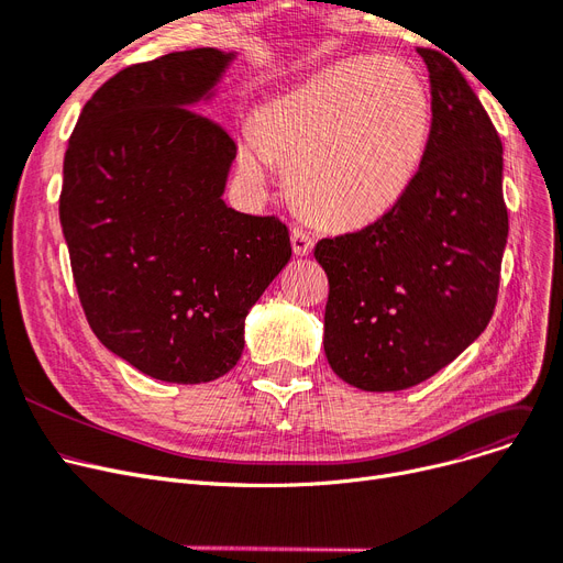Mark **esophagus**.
Masks as SVG:
<instances>
[{
    "label": "esophagus",
    "mask_w": 563,
    "mask_h": 563,
    "mask_svg": "<svg viewBox=\"0 0 563 563\" xmlns=\"http://www.w3.org/2000/svg\"><path fill=\"white\" fill-rule=\"evenodd\" d=\"M312 246H314V241L306 230H301V228L291 230V251H295V255L303 257L312 251Z\"/></svg>",
    "instance_id": "esophagus-1"
}]
</instances>
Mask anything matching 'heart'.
Instances as JSON below:
<instances>
[{
    "label": "heart",
    "instance_id": "1",
    "mask_svg": "<svg viewBox=\"0 0 563 563\" xmlns=\"http://www.w3.org/2000/svg\"><path fill=\"white\" fill-rule=\"evenodd\" d=\"M430 121L428 82L409 62L354 57L260 106L241 133L239 165L260 181L274 161L308 216L368 225L419 175Z\"/></svg>",
    "mask_w": 563,
    "mask_h": 563
}]
</instances>
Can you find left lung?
<instances>
[{"label": "left lung", "instance_id": "1", "mask_svg": "<svg viewBox=\"0 0 563 563\" xmlns=\"http://www.w3.org/2000/svg\"><path fill=\"white\" fill-rule=\"evenodd\" d=\"M432 126L419 175L377 223L322 239L324 352L361 390H402L449 365L495 312L508 211L504 150L460 68L419 47Z\"/></svg>", "mask_w": 563, "mask_h": 563}]
</instances>
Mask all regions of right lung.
Segmentation results:
<instances>
[{"label":"right lung","instance_id":"add662e5","mask_svg":"<svg viewBox=\"0 0 563 563\" xmlns=\"http://www.w3.org/2000/svg\"><path fill=\"white\" fill-rule=\"evenodd\" d=\"M236 53H169L110 78L64 156L59 221L87 322L140 373H230L246 314L291 257L278 218L225 205L232 137L211 106Z\"/></svg>","mask_w":563,"mask_h":563}]
</instances>
